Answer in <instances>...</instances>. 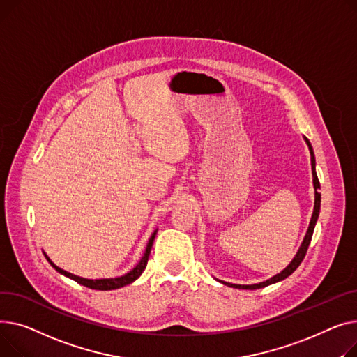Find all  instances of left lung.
Here are the masks:
<instances>
[{"label":"left lung","instance_id":"obj_1","mask_svg":"<svg viewBox=\"0 0 357 357\" xmlns=\"http://www.w3.org/2000/svg\"><path fill=\"white\" fill-rule=\"evenodd\" d=\"M305 142L308 145L310 149V154H311V170H312V183H314V188H316V200H314V212H312V216H311V220H310V226H308V230H307V235L298 249V252L296 255V258L291 261V264L284 269L281 271L280 274H277L275 277H272L271 280L265 281V282H259V284H254V285H238V284H227V282H223L229 287H234V288H239V289H257V288H264L269 284H274V282H278V281H282L285 280L288 275H291L292 272H294L300 264L303 262L305 254H307V249H308V245L311 242V238H312V232H314V226H316V222L319 219V213H320V202H321V195L319 193V188H320V181H319V177H317V173H316V158H314V153H312V146L310 144V141L305 138Z\"/></svg>","mask_w":357,"mask_h":357}]
</instances>
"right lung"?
Segmentation results:
<instances>
[{"instance_id":"add662e5","label":"right lung","mask_w":357,"mask_h":357,"mask_svg":"<svg viewBox=\"0 0 357 357\" xmlns=\"http://www.w3.org/2000/svg\"><path fill=\"white\" fill-rule=\"evenodd\" d=\"M155 234H157V230L151 235V238H150V241H149V245H146L145 254H144L142 259L139 261V264H138L132 271H130L128 274H125V275L118 277V278H109V280H86V278H80V277H77V275L70 274V272H68V271H63L61 268L56 266L47 257H46V258H47V261L50 262V265H52L57 272H60L61 275H65V277H68V278L76 281V282L80 284V285H85V287L92 288V289H100V291L116 289V288H121V287H125V285H128V284L134 282V281L142 274L145 266H146V262H149L150 254H151V248H153V243H154V239H155Z\"/></svg>"}]
</instances>
